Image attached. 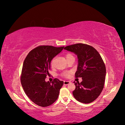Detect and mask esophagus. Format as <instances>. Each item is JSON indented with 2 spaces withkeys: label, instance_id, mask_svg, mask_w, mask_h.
Here are the masks:
<instances>
[{
  "label": "esophagus",
  "instance_id": "esophagus-1",
  "mask_svg": "<svg viewBox=\"0 0 125 125\" xmlns=\"http://www.w3.org/2000/svg\"><path fill=\"white\" fill-rule=\"evenodd\" d=\"M71 83V82L69 81H64V85H68Z\"/></svg>",
  "mask_w": 125,
  "mask_h": 125
}]
</instances>
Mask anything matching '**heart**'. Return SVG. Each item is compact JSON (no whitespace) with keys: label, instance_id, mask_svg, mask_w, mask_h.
<instances>
[{"label":"heart","instance_id":"b5f03b06","mask_svg":"<svg viewBox=\"0 0 125 125\" xmlns=\"http://www.w3.org/2000/svg\"><path fill=\"white\" fill-rule=\"evenodd\" d=\"M71 56H73L72 54H71L70 53H68V54H67L66 55H65V58H66V59L67 58L69 57H71ZM53 61H52L51 62V65L52 66L53 65ZM70 72H64L63 74H62V75L64 76V77H68L69 75H70Z\"/></svg>","mask_w":125,"mask_h":125}]
</instances>
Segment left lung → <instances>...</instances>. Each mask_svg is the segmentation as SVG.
I'll use <instances>...</instances> for the list:
<instances>
[{"instance_id": "8db88e82", "label": "left lung", "mask_w": 125, "mask_h": 125, "mask_svg": "<svg viewBox=\"0 0 125 125\" xmlns=\"http://www.w3.org/2000/svg\"><path fill=\"white\" fill-rule=\"evenodd\" d=\"M78 57L75 78H82V82H74L75 85L73 95L80 103L88 104L98 98L104 88L106 67L99 52L92 46L77 43L65 47Z\"/></svg>"}]
</instances>
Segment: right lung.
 <instances>
[{"label":"right lung","mask_w":125,"mask_h":125,"mask_svg":"<svg viewBox=\"0 0 125 125\" xmlns=\"http://www.w3.org/2000/svg\"><path fill=\"white\" fill-rule=\"evenodd\" d=\"M64 47L40 46L30 52L23 63L21 83L25 94L36 104L42 107L52 105L58 99L63 82L57 78L52 83L46 82L51 61Z\"/></svg>","instance_id":"1"}]
</instances>
